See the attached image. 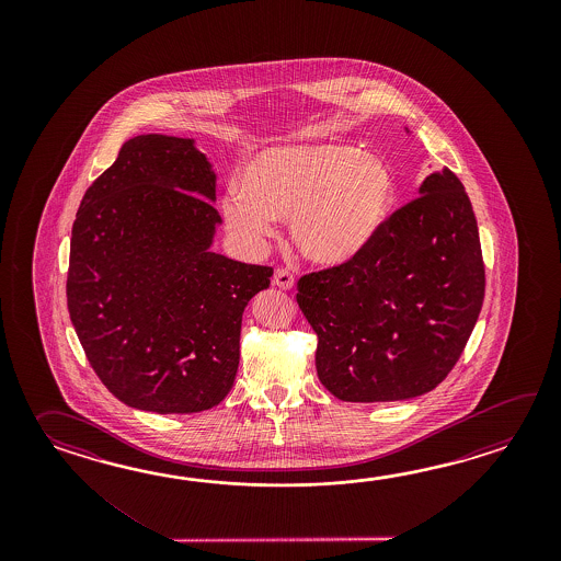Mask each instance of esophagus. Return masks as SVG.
Masks as SVG:
<instances>
[{"instance_id":"34e87169","label":"esophagus","mask_w":561,"mask_h":561,"mask_svg":"<svg viewBox=\"0 0 561 561\" xmlns=\"http://www.w3.org/2000/svg\"><path fill=\"white\" fill-rule=\"evenodd\" d=\"M273 285L283 288V290H288V288H293V285H295V276H293L290 271H286V268H276L275 276H273Z\"/></svg>"}]
</instances>
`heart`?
Returning <instances> with one entry per match:
<instances>
[{
    "label": "heart",
    "mask_w": 561,
    "mask_h": 561,
    "mask_svg": "<svg viewBox=\"0 0 561 561\" xmlns=\"http://www.w3.org/2000/svg\"><path fill=\"white\" fill-rule=\"evenodd\" d=\"M393 201V179L377 156L345 144L283 146L264 150L222 198L237 237L261 242L275 218L290 216V234L302 256L341 266L367 249Z\"/></svg>",
    "instance_id": "1"
}]
</instances>
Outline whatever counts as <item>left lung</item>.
Listing matches in <instances>:
<instances>
[{
    "instance_id": "obj_1",
    "label": "left lung",
    "mask_w": 561,
    "mask_h": 561,
    "mask_svg": "<svg viewBox=\"0 0 561 561\" xmlns=\"http://www.w3.org/2000/svg\"><path fill=\"white\" fill-rule=\"evenodd\" d=\"M483 295L476 215L451 170L427 176L357 259L297 283L298 307L319 336L317 375L348 403L435 389L461 357Z\"/></svg>"
}]
</instances>
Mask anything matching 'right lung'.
Listing matches in <instances>:
<instances>
[{"instance_id":"obj_1","label":"right lung","mask_w":561,"mask_h":561,"mask_svg":"<svg viewBox=\"0 0 561 561\" xmlns=\"http://www.w3.org/2000/svg\"><path fill=\"white\" fill-rule=\"evenodd\" d=\"M215 198L192 140L142 134L78 208L68 310L95 375L126 405L198 413L232 389L242 312L273 268L208 251Z\"/></svg>"}]
</instances>
